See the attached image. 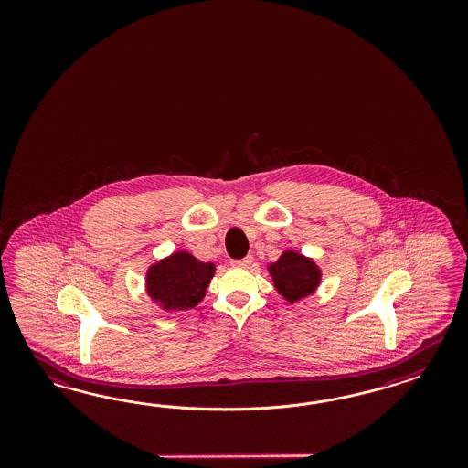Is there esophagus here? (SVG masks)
Masks as SVG:
<instances>
[{"label": "esophagus", "mask_w": 468, "mask_h": 468, "mask_svg": "<svg viewBox=\"0 0 468 468\" xmlns=\"http://www.w3.org/2000/svg\"><path fill=\"white\" fill-rule=\"evenodd\" d=\"M252 255H247V257H243V259H239V261H233L231 264L233 266H237V268H249L250 264H252Z\"/></svg>", "instance_id": "34e87169"}]
</instances>
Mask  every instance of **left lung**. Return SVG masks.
<instances>
[{
  "label": "left lung",
  "mask_w": 468,
  "mask_h": 468,
  "mask_svg": "<svg viewBox=\"0 0 468 468\" xmlns=\"http://www.w3.org/2000/svg\"><path fill=\"white\" fill-rule=\"evenodd\" d=\"M268 271L278 293L292 303L314 293L321 283V270L315 262L293 250L283 252L274 264H270Z\"/></svg>",
  "instance_id": "1"
}]
</instances>
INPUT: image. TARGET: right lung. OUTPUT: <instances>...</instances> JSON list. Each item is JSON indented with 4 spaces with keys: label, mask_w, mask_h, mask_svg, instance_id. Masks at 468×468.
Masks as SVG:
<instances>
[{
    "label": "right lung",
    "mask_w": 468,
    "mask_h": 468,
    "mask_svg": "<svg viewBox=\"0 0 468 468\" xmlns=\"http://www.w3.org/2000/svg\"><path fill=\"white\" fill-rule=\"evenodd\" d=\"M214 276L213 262L188 252H175L147 271V293L166 311L194 309Z\"/></svg>",
    "instance_id": "right-lung-1"
}]
</instances>
